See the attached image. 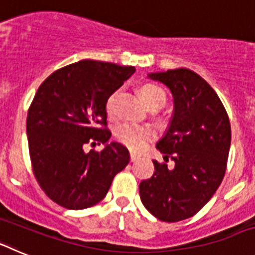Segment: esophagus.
<instances>
[{
  "label": "esophagus",
  "instance_id": "esophagus-1",
  "mask_svg": "<svg viewBox=\"0 0 255 255\" xmlns=\"http://www.w3.org/2000/svg\"><path fill=\"white\" fill-rule=\"evenodd\" d=\"M139 158H140V155L136 154V153H134V152H130V159H131V162L138 161Z\"/></svg>",
  "mask_w": 255,
  "mask_h": 255
}]
</instances>
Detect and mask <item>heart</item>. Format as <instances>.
I'll return each mask as SVG.
<instances>
[{
  "label": "heart",
  "mask_w": 255,
  "mask_h": 255,
  "mask_svg": "<svg viewBox=\"0 0 255 255\" xmlns=\"http://www.w3.org/2000/svg\"><path fill=\"white\" fill-rule=\"evenodd\" d=\"M139 94L141 100L149 108L159 107L166 102V94L163 89L153 83H145L139 88ZM119 97V91L110 94V97L106 101V112L108 116H115V106H116V100ZM155 131L150 125H139V124L125 123L121 124L116 128V136L117 139L126 147L132 150H139L147 145L149 140L154 138Z\"/></svg>",
  "instance_id": "obj_1"
}]
</instances>
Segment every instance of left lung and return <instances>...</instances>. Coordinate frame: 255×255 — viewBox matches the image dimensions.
Returning <instances> with one entry per match:
<instances>
[{
  "instance_id": "obj_1",
  "label": "left lung",
  "mask_w": 255,
  "mask_h": 255,
  "mask_svg": "<svg viewBox=\"0 0 255 255\" xmlns=\"http://www.w3.org/2000/svg\"><path fill=\"white\" fill-rule=\"evenodd\" d=\"M173 97L167 130L155 148L175 166L153 159L154 173L139 185L141 203L154 217L177 222L194 216L218 189L226 171L231 128L213 88L189 69L150 73Z\"/></svg>"
}]
</instances>
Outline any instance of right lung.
Here are the masks:
<instances>
[{
    "label": "right lung",
    "instance_id": "1",
    "mask_svg": "<svg viewBox=\"0 0 255 255\" xmlns=\"http://www.w3.org/2000/svg\"><path fill=\"white\" fill-rule=\"evenodd\" d=\"M134 73V66L82 60L51 74L38 88L26 119L29 153L38 184L60 206L84 209L100 203L129 163L123 144L107 143L106 101ZM89 141L105 148L87 153Z\"/></svg>",
    "mask_w": 255,
    "mask_h": 255
}]
</instances>
